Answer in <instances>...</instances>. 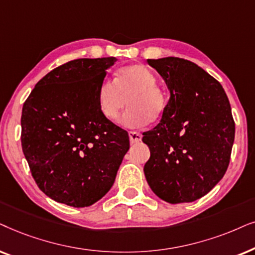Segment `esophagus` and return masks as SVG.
I'll list each match as a JSON object with an SVG mask.
<instances>
[{"instance_id":"esophagus-1","label":"esophagus","mask_w":255,"mask_h":255,"mask_svg":"<svg viewBox=\"0 0 255 255\" xmlns=\"http://www.w3.org/2000/svg\"><path fill=\"white\" fill-rule=\"evenodd\" d=\"M128 135H129L130 143H138L142 140V134L138 131H129Z\"/></svg>"}]
</instances>
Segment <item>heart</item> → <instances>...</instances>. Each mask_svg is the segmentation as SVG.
Returning a JSON list of instances; mask_svg holds the SVG:
<instances>
[{"label":"heart","mask_w":255,"mask_h":255,"mask_svg":"<svg viewBox=\"0 0 255 255\" xmlns=\"http://www.w3.org/2000/svg\"><path fill=\"white\" fill-rule=\"evenodd\" d=\"M157 78L143 65L122 67L115 73L114 81L105 80L98 91V106L105 119L114 121L126 105L130 108L122 115L120 124L129 128L148 125L161 117L165 108V98L156 86Z\"/></svg>","instance_id":"heart-1"}]
</instances>
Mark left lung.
I'll return each instance as SVG.
<instances>
[{
  "instance_id": "8db88e82",
  "label": "left lung",
  "mask_w": 255,
  "mask_h": 255,
  "mask_svg": "<svg viewBox=\"0 0 255 255\" xmlns=\"http://www.w3.org/2000/svg\"><path fill=\"white\" fill-rule=\"evenodd\" d=\"M170 98L159 124L143 133L150 149L145 179L163 201H197L215 188L229 167L234 121L225 91L197 64L177 57L148 59Z\"/></svg>"
}]
</instances>
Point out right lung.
Wrapping results in <instances>:
<instances>
[{
    "label": "right lung",
    "instance_id": "1",
    "mask_svg": "<svg viewBox=\"0 0 255 255\" xmlns=\"http://www.w3.org/2000/svg\"><path fill=\"white\" fill-rule=\"evenodd\" d=\"M117 60L81 58L56 67L23 105V154L38 188L53 201L85 208L114 184L129 136L101 114L98 91Z\"/></svg>",
    "mask_w": 255,
    "mask_h": 255
}]
</instances>
